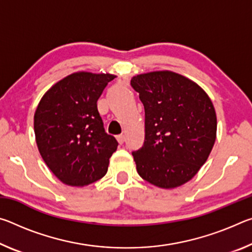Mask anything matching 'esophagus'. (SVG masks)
Segmentation results:
<instances>
[{"instance_id": "1", "label": "esophagus", "mask_w": 252, "mask_h": 252, "mask_svg": "<svg viewBox=\"0 0 252 252\" xmlns=\"http://www.w3.org/2000/svg\"><path fill=\"white\" fill-rule=\"evenodd\" d=\"M117 140H118V142H119V143L122 144L123 142H125V140H126V136L123 135V134H120V135H118V136H117Z\"/></svg>"}]
</instances>
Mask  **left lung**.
Listing matches in <instances>:
<instances>
[{"instance_id":"left-lung-1","label":"left lung","mask_w":252,"mask_h":252,"mask_svg":"<svg viewBox=\"0 0 252 252\" xmlns=\"http://www.w3.org/2000/svg\"><path fill=\"white\" fill-rule=\"evenodd\" d=\"M146 113V135L132 152L139 176L162 189L190 181L207 161L217 136L210 97L192 80L172 71L131 79Z\"/></svg>"}]
</instances>
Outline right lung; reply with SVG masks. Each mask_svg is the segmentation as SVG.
Instances as JSON below:
<instances>
[{
	"label": "right lung",
	"instance_id": "1",
	"mask_svg": "<svg viewBox=\"0 0 252 252\" xmlns=\"http://www.w3.org/2000/svg\"><path fill=\"white\" fill-rule=\"evenodd\" d=\"M116 75L75 72L52 85L34 114V133L42 159L60 181L84 187L103 178L117 150L104 131L96 102Z\"/></svg>",
	"mask_w": 252,
	"mask_h": 252
}]
</instances>
